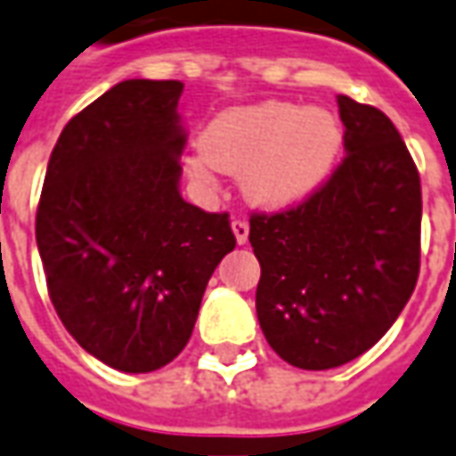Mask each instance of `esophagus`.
Listing matches in <instances>:
<instances>
[{"label": "esophagus", "mask_w": 456, "mask_h": 456, "mask_svg": "<svg viewBox=\"0 0 456 456\" xmlns=\"http://www.w3.org/2000/svg\"><path fill=\"white\" fill-rule=\"evenodd\" d=\"M233 235L235 240H238V246H243L246 240H248V221H243V218H233Z\"/></svg>", "instance_id": "1"}]
</instances>
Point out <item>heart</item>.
Instances as JSON below:
<instances>
[{"label":"heart","mask_w":456,"mask_h":456,"mask_svg":"<svg viewBox=\"0 0 456 456\" xmlns=\"http://www.w3.org/2000/svg\"><path fill=\"white\" fill-rule=\"evenodd\" d=\"M341 150V125L329 110L268 100L218 115L200 137L191 160L206 178L210 165L240 173L253 206L286 208L304 200L329 178Z\"/></svg>","instance_id":"1"}]
</instances>
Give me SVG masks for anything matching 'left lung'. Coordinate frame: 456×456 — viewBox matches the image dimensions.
<instances>
[{
    "mask_svg": "<svg viewBox=\"0 0 456 456\" xmlns=\"http://www.w3.org/2000/svg\"><path fill=\"white\" fill-rule=\"evenodd\" d=\"M344 160L298 206L253 213L265 341L308 371L362 356L399 319L419 278L421 183L394 122L338 94Z\"/></svg>",
    "mask_w": 456,
    "mask_h": 456,
    "instance_id": "obj_1",
    "label": "left lung"
}]
</instances>
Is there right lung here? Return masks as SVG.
<instances>
[{
	"mask_svg": "<svg viewBox=\"0 0 456 456\" xmlns=\"http://www.w3.org/2000/svg\"><path fill=\"white\" fill-rule=\"evenodd\" d=\"M178 79H125L64 125L37 206L52 306L82 349L145 374L185 349L228 213L180 198Z\"/></svg>",
	"mask_w": 456,
	"mask_h": 456,
	"instance_id": "obj_1",
	"label": "right lung"
}]
</instances>
